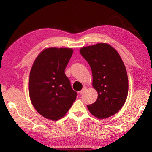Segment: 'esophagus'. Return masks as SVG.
I'll list each match as a JSON object with an SVG mask.
<instances>
[{"mask_svg": "<svg viewBox=\"0 0 152 152\" xmlns=\"http://www.w3.org/2000/svg\"><path fill=\"white\" fill-rule=\"evenodd\" d=\"M86 91V87H84V88H82L80 91V94H82Z\"/></svg>", "mask_w": 152, "mask_h": 152, "instance_id": "34e87169", "label": "esophagus"}]
</instances>
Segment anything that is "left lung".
Returning <instances> with one entry per match:
<instances>
[{
  "mask_svg": "<svg viewBox=\"0 0 152 152\" xmlns=\"http://www.w3.org/2000/svg\"><path fill=\"white\" fill-rule=\"evenodd\" d=\"M81 55L92 70V86L98 92L96 102L87 107L92 115L105 119L121 109L128 94L125 66L117 51L107 43L80 49Z\"/></svg>",
  "mask_w": 152,
  "mask_h": 152,
  "instance_id": "obj_1",
  "label": "left lung"
}]
</instances>
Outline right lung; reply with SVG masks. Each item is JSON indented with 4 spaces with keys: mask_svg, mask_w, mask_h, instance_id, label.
<instances>
[{
    "mask_svg": "<svg viewBox=\"0 0 152 152\" xmlns=\"http://www.w3.org/2000/svg\"><path fill=\"white\" fill-rule=\"evenodd\" d=\"M72 53L70 48H48L33 64L29 74L30 99L36 110L46 119H61L76 99L77 92L65 74Z\"/></svg>",
    "mask_w": 152,
    "mask_h": 152,
    "instance_id": "1",
    "label": "right lung"
}]
</instances>
